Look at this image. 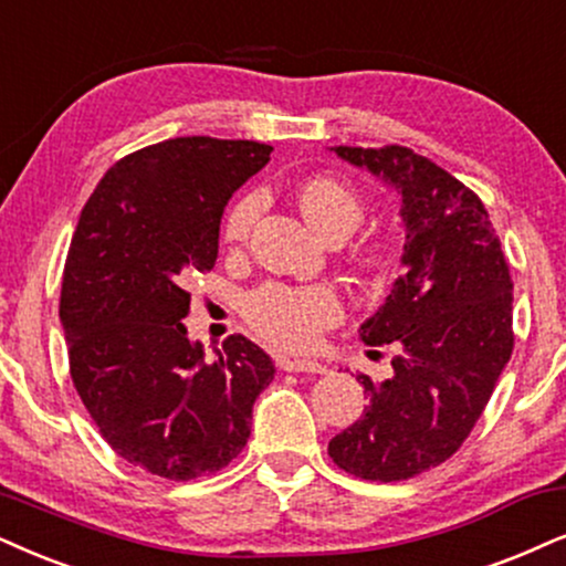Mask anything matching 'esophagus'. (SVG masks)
Listing matches in <instances>:
<instances>
[{"label": "esophagus", "instance_id": "34e87169", "mask_svg": "<svg viewBox=\"0 0 566 566\" xmlns=\"http://www.w3.org/2000/svg\"><path fill=\"white\" fill-rule=\"evenodd\" d=\"M279 368L287 374H326V366L321 360H307V357H282Z\"/></svg>", "mask_w": 566, "mask_h": 566}]
</instances>
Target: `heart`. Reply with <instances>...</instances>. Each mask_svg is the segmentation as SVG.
Returning <instances> with one entry per match:
<instances>
[{"mask_svg":"<svg viewBox=\"0 0 566 566\" xmlns=\"http://www.w3.org/2000/svg\"><path fill=\"white\" fill-rule=\"evenodd\" d=\"M300 211L311 221V227L324 238H347L360 224V198L345 182L332 177H311L300 185ZM261 211V198L255 192L242 196L224 219L227 242H242ZM248 316L263 336L282 347H311L318 334L336 324L342 316L339 295L324 284L307 287H284L269 284L255 292L248 303Z\"/></svg>","mask_w":566,"mask_h":566,"instance_id":"obj_1","label":"heart"}]
</instances>
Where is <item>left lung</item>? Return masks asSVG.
<instances>
[{
	"label": "left lung",
	"mask_w": 566,
	"mask_h": 566,
	"mask_svg": "<svg viewBox=\"0 0 566 566\" xmlns=\"http://www.w3.org/2000/svg\"><path fill=\"white\" fill-rule=\"evenodd\" d=\"M328 151L397 192L405 230V274L360 324L366 345L395 347V370L376 384L357 376L368 405L328 454L366 481H405L460 449L510 363V266L481 198L426 156L402 146Z\"/></svg>",
	"instance_id": "1"
}]
</instances>
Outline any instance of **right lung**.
Wrapping results in <instances>:
<instances>
[{
	"label": "right lung",
	"mask_w": 566,
	"mask_h": 566,
	"mask_svg": "<svg viewBox=\"0 0 566 566\" xmlns=\"http://www.w3.org/2000/svg\"><path fill=\"white\" fill-rule=\"evenodd\" d=\"M255 140L171 138L125 156L85 203L64 263L70 374L106 443L169 481L242 452L274 363L242 334L188 336L190 279L213 269L232 192L269 164Z\"/></svg>",
	"instance_id": "obj_1"
}]
</instances>
